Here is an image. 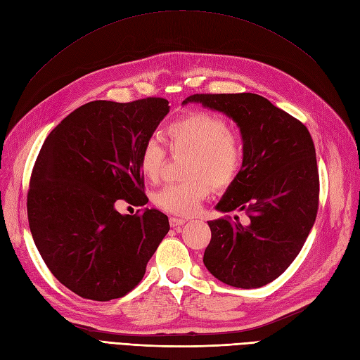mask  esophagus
I'll list each match as a JSON object with an SVG mask.
<instances>
[{"instance_id": "obj_1", "label": "esophagus", "mask_w": 360, "mask_h": 360, "mask_svg": "<svg viewBox=\"0 0 360 360\" xmlns=\"http://www.w3.org/2000/svg\"><path fill=\"white\" fill-rule=\"evenodd\" d=\"M184 222H186V219H183V217H174V216L169 217V225H171L172 228L181 226Z\"/></svg>"}]
</instances>
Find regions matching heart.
Returning <instances> with one entry per match:
<instances>
[{
  "instance_id": "b5f03b06",
  "label": "heart",
  "mask_w": 360,
  "mask_h": 360,
  "mask_svg": "<svg viewBox=\"0 0 360 360\" xmlns=\"http://www.w3.org/2000/svg\"><path fill=\"white\" fill-rule=\"evenodd\" d=\"M165 139L172 153H188L184 176L189 180L163 186L155 193L160 210L188 216L197 212L212 188H228L240 176L243 146L225 118L193 112L169 124ZM165 148L156 139H147L139 153V169L144 179L156 181L165 162Z\"/></svg>"
}]
</instances>
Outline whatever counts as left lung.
<instances>
[{
  "label": "left lung",
  "mask_w": 360,
  "mask_h": 360,
  "mask_svg": "<svg viewBox=\"0 0 360 360\" xmlns=\"http://www.w3.org/2000/svg\"><path fill=\"white\" fill-rule=\"evenodd\" d=\"M231 117L243 139V168L216 209L238 216L210 221L204 250L210 274L237 288H258L288 269L307 242L319 210L320 179L309 130L297 118L252 93L192 94Z\"/></svg>",
  "instance_id": "left-lung-1"
}]
</instances>
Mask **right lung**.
Listing matches in <instances>:
<instances>
[{
  "mask_svg": "<svg viewBox=\"0 0 360 360\" xmlns=\"http://www.w3.org/2000/svg\"><path fill=\"white\" fill-rule=\"evenodd\" d=\"M169 112L168 101H94L52 130L31 172L27 212L39 252L64 287L97 302L123 297L144 278L169 231L156 209L120 214L115 202H148L139 153Z\"/></svg>",
  "mask_w": 360,
  "mask_h": 360,
  "instance_id": "1",
  "label": "right lung"
}]
</instances>
